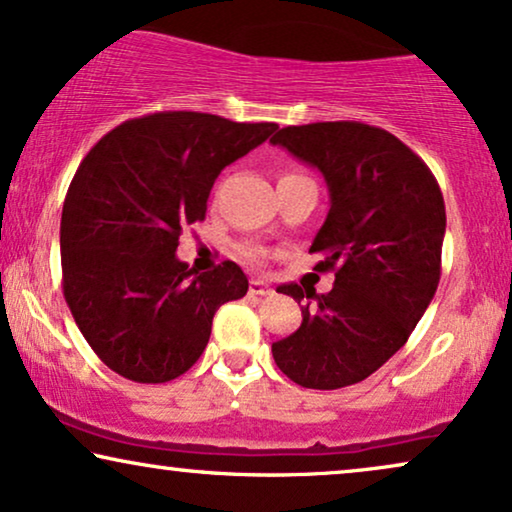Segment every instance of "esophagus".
<instances>
[{"label": "esophagus", "instance_id": "obj_1", "mask_svg": "<svg viewBox=\"0 0 512 512\" xmlns=\"http://www.w3.org/2000/svg\"><path fill=\"white\" fill-rule=\"evenodd\" d=\"M249 291H251V294H256V296H270L272 294V289L263 280H251Z\"/></svg>", "mask_w": 512, "mask_h": 512}]
</instances>
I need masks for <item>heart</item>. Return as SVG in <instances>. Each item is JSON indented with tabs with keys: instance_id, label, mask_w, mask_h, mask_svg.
Listing matches in <instances>:
<instances>
[{
	"instance_id": "1",
	"label": "heart",
	"mask_w": 512,
	"mask_h": 512,
	"mask_svg": "<svg viewBox=\"0 0 512 512\" xmlns=\"http://www.w3.org/2000/svg\"><path fill=\"white\" fill-rule=\"evenodd\" d=\"M291 176H298V174H287V176H282V178H291ZM249 256L256 258V251H249Z\"/></svg>"
}]
</instances>
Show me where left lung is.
Returning <instances> with one entry per match:
<instances>
[{
    "instance_id": "8db88e82",
    "label": "left lung",
    "mask_w": 512,
    "mask_h": 512,
    "mask_svg": "<svg viewBox=\"0 0 512 512\" xmlns=\"http://www.w3.org/2000/svg\"><path fill=\"white\" fill-rule=\"evenodd\" d=\"M270 143L324 176L329 214L310 251L324 254L315 270L336 275L329 294L277 287L308 303L272 357L303 388L353 386L407 343L433 301L447 228L440 185L400 138L362 122L284 126Z\"/></svg>"
}]
</instances>
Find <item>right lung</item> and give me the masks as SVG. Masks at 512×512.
I'll use <instances>...</instances> for the list:
<instances>
[{
  "label": "right lung",
  "mask_w": 512,
  "mask_h": 512,
  "mask_svg": "<svg viewBox=\"0 0 512 512\" xmlns=\"http://www.w3.org/2000/svg\"><path fill=\"white\" fill-rule=\"evenodd\" d=\"M272 122L169 110L119 124L82 159L61 218L63 294L91 350L119 376L167 383L207 348L223 303L247 294L242 268L178 261L218 174L268 141Z\"/></svg>",
  "instance_id": "obj_1"
}]
</instances>
